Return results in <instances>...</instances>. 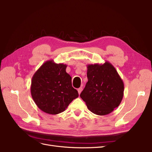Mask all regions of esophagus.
Returning a JSON list of instances; mask_svg holds the SVG:
<instances>
[{"label": "esophagus", "mask_w": 152, "mask_h": 152, "mask_svg": "<svg viewBox=\"0 0 152 152\" xmlns=\"http://www.w3.org/2000/svg\"><path fill=\"white\" fill-rule=\"evenodd\" d=\"M82 90H83V88H82V87H79V88L77 89V92H78V94H81V92Z\"/></svg>", "instance_id": "1"}]
</instances>
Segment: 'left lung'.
Returning a JSON list of instances; mask_svg holds the SVG:
<instances>
[{
    "mask_svg": "<svg viewBox=\"0 0 152 152\" xmlns=\"http://www.w3.org/2000/svg\"><path fill=\"white\" fill-rule=\"evenodd\" d=\"M87 68L88 81L80 97L93 113L110 114L122 101L124 89L122 79L107 61L103 64H89Z\"/></svg>",
    "mask_w": 152,
    "mask_h": 152,
    "instance_id": "8db88e82",
    "label": "left lung"
}]
</instances>
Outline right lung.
Wrapping results in <instances>:
<instances>
[{
  "mask_svg": "<svg viewBox=\"0 0 152 152\" xmlns=\"http://www.w3.org/2000/svg\"><path fill=\"white\" fill-rule=\"evenodd\" d=\"M66 67L63 63L48 60L32 77V98L37 107L46 113L57 115L63 112L79 96L76 89L72 87L71 77L66 72Z\"/></svg>",
  "mask_w": 152,
  "mask_h": 152,
  "instance_id": "right-lung-1",
  "label": "right lung"
}]
</instances>
